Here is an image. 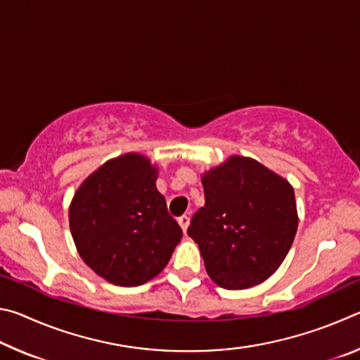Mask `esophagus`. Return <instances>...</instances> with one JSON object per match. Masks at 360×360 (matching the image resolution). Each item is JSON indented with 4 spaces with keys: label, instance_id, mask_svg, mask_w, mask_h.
I'll use <instances>...</instances> for the list:
<instances>
[{
    "label": "esophagus",
    "instance_id": "obj_1",
    "mask_svg": "<svg viewBox=\"0 0 360 360\" xmlns=\"http://www.w3.org/2000/svg\"><path fill=\"white\" fill-rule=\"evenodd\" d=\"M188 222H191V219H188V216H186V214L178 217V224L181 225V229H182V231H184V233H186V230L188 227Z\"/></svg>",
    "mask_w": 360,
    "mask_h": 360
}]
</instances>
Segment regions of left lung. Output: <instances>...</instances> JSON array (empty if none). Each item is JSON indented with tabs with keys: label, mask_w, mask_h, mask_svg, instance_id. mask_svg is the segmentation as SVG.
<instances>
[{
	"label": "left lung",
	"mask_w": 360,
	"mask_h": 360,
	"mask_svg": "<svg viewBox=\"0 0 360 360\" xmlns=\"http://www.w3.org/2000/svg\"><path fill=\"white\" fill-rule=\"evenodd\" d=\"M202 182L205 206L187 233L198 245L210 278L230 290L264 283L295 238L294 188L257 160L240 155L211 168Z\"/></svg>",
	"instance_id": "1"
}]
</instances>
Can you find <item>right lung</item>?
Wrapping results in <instances>:
<instances>
[{"label": "right lung", "instance_id": "1", "mask_svg": "<svg viewBox=\"0 0 360 360\" xmlns=\"http://www.w3.org/2000/svg\"><path fill=\"white\" fill-rule=\"evenodd\" d=\"M144 155L115 157L79 186L70 205L77 252L96 275L124 288L157 276L182 238Z\"/></svg>", "mask_w": 360, "mask_h": 360}]
</instances>
